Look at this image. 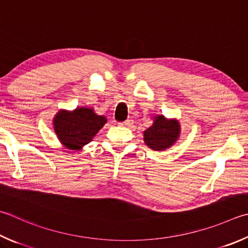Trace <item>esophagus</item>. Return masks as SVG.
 Masks as SVG:
<instances>
[{
    "mask_svg": "<svg viewBox=\"0 0 248 248\" xmlns=\"http://www.w3.org/2000/svg\"><path fill=\"white\" fill-rule=\"evenodd\" d=\"M133 124V120L131 118H128L127 120H124V123H121V125H124V127H131Z\"/></svg>",
    "mask_w": 248,
    "mask_h": 248,
    "instance_id": "esophagus-1",
    "label": "esophagus"
}]
</instances>
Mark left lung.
Returning a JSON list of instances; mask_svg holds the SVG:
<instances>
[{
    "label": "left lung",
    "mask_w": 248,
    "mask_h": 248,
    "mask_svg": "<svg viewBox=\"0 0 248 248\" xmlns=\"http://www.w3.org/2000/svg\"><path fill=\"white\" fill-rule=\"evenodd\" d=\"M179 134L178 121L166 120L164 116H157L154 124L144 131V141L152 150L163 151L177 141Z\"/></svg>",
    "instance_id": "obj_1"
}]
</instances>
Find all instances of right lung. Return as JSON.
I'll use <instances>...</instances> for the list:
<instances>
[{"instance_id":"obj_1","label":"right lung","mask_w":248,"mask_h":248,"mask_svg":"<svg viewBox=\"0 0 248 248\" xmlns=\"http://www.w3.org/2000/svg\"><path fill=\"white\" fill-rule=\"evenodd\" d=\"M105 123V117L94 114L93 109L77 108L73 112H58L54 118V129L67 148L79 150L91 141Z\"/></svg>"}]
</instances>
